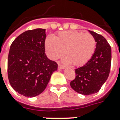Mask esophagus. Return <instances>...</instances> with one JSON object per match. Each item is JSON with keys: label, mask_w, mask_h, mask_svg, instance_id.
<instances>
[{"label": "esophagus", "mask_w": 120, "mask_h": 120, "mask_svg": "<svg viewBox=\"0 0 120 120\" xmlns=\"http://www.w3.org/2000/svg\"><path fill=\"white\" fill-rule=\"evenodd\" d=\"M64 68H64L63 65H62L61 64H58V69L61 70V69H64Z\"/></svg>", "instance_id": "34e87169"}]
</instances>
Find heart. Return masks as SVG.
<instances>
[{
    "label": "heart",
    "mask_w": 120,
    "mask_h": 120,
    "mask_svg": "<svg viewBox=\"0 0 120 120\" xmlns=\"http://www.w3.org/2000/svg\"><path fill=\"white\" fill-rule=\"evenodd\" d=\"M96 41L90 33L76 31L58 33L55 37H47L45 47L51 59L56 60L63 55L64 50L65 60L74 66L85 65L95 51Z\"/></svg>",
    "instance_id": "1"
}]
</instances>
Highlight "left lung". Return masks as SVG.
I'll list each match as a JSON object with an SVG mask.
<instances>
[{
  "instance_id": "8db88e82",
  "label": "left lung",
  "mask_w": 120,
  "mask_h": 120,
  "mask_svg": "<svg viewBox=\"0 0 120 120\" xmlns=\"http://www.w3.org/2000/svg\"><path fill=\"white\" fill-rule=\"evenodd\" d=\"M96 41L94 55L82 67L76 69L70 86L76 92L89 95L98 92L108 78L111 65V47L104 37L89 31Z\"/></svg>"
}]
</instances>
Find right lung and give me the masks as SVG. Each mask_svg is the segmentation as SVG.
<instances>
[{"mask_svg": "<svg viewBox=\"0 0 120 120\" xmlns=\"http://www.w3.org/2000/svg\"><path fill=\"white\" fill-rule=\"evenodd\" d=\"M45 30L35 29L22 33L12 42L8 59V77L17 93L33 97L46 88L58 64L45 52Z\"/></svg>", "mask_w": 120, "mask_h": 120, "instance_id": "1", "label": "right lung"}]
</instances>
